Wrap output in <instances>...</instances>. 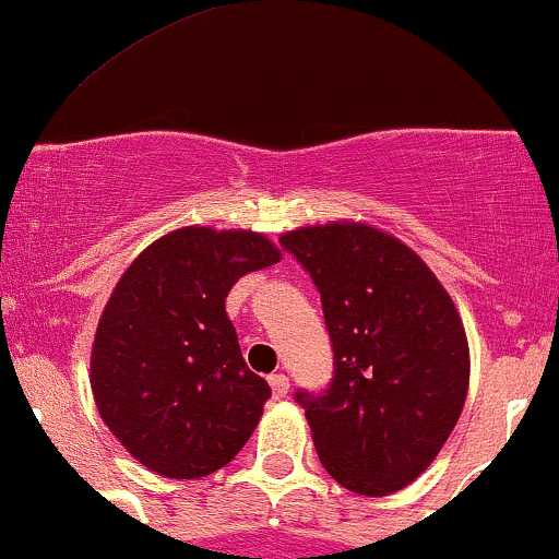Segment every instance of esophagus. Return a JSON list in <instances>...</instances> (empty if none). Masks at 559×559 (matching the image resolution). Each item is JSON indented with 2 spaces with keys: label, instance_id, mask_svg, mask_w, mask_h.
I'll return each instance as SVG.
<instances>
[{
  "label": "esophagus",
  "instance_id": "34e87169",
  "mask_svg": "<svg viewBox=\"0 0 559 559\" xmlns=\"http://www.w3.org/2000/svg\"><path fill=\"white\" fill-rule=\"evenodd\" d=\"M269 386H272L274 397H285V394L290 392V378L282 376V373H277V376H269Z\"/></svg>",
  "mask_w": 559,
  "mask_h": 559
}]
</instances>
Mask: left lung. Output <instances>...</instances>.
<instances>
[{
  "label": "left lung",
  "mask_w": 559,
  "mask_h": 559,
  "mask_svg": "<svg viewBox=\"0 0 559 559\" xmlns=\"http://www.w3.org/2000/svg\"><path fill=\"white\" fill-rule=\"evenodd\" d=\"M320 290L333 381L296 392L330 477L359 496L405 488L437 459L469 389L448 290L392 234L335 221L282 234Z\"/></svg>",
  "instance_id": "8db88e82"
}]
</instances>
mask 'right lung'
<instances>
[{"label": "right lung", "instance_id": "right-lung-1", "mask_svg": "<svg viewBox=\"0 0 559 559\" xmlns=\"http://www.w3.org/2000/svg\"><path fill=\"white\" fill-rule=\"evenodd\" d=\"M280 258L263 234L186 226L119 277L95 330L90 383L100 418L146 469L205 477L253 435L272 389L245 365L226 296Z\"/></svg>", "mask_w": 559, "mask_h": 559}]
</instances>
